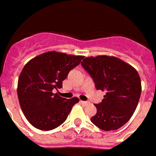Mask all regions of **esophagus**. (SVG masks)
Instances as JSON below:
<instances>
[{"mask_svg":"<svg viewBox=\"0 0 156 156\" xmlns=\"http://www.w3.org/2000/svg\"><path fill=\"white\" fill-rule=\"evenodd\" d=\"M80 102L82 103V104H83V105H87V104H89V102H88V101H80Z\"/></svg>","mask_w":156,"mask_h":156,"instance_id":"1","label":"esophagus"}]
</instances>
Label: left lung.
Masks as SVG:
<instances>
[{
	"label": "left lung",
	"instance_id": "obj_1",
	"mask_svg": "<svg viewBox=\"0 0 156 156\" xmlns=\"http://www.w3.org/2000/svg\"><path fill=\"white\" fill-rule=\"evenodd\" d=\"M97 90L106 92L91 122L103 130H115L129 120L141 93V82L132 66L115 56L86 57L81 63Z\"/></svg>",
	"mask_w": 156,
	"mask_h": 156
}]
</instances>
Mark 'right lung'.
<instances>
[{"label": "right lung", "instance_id": "1", "mask_svg": "<svg viewBox=\"0 0 156 156\" xmlns=\"http://www.w3.org/2000/svg\"><path fill=\"white\" fill-rule=\"evenodd\" d=\"M84 56L48 52L30 59L19 77L17 93L21 109L31 125L51 130L63 124L71 108L79 101L53 93Z\"/></svg>", "mask_w": 156, "mask_h": 156}]
</instances>
